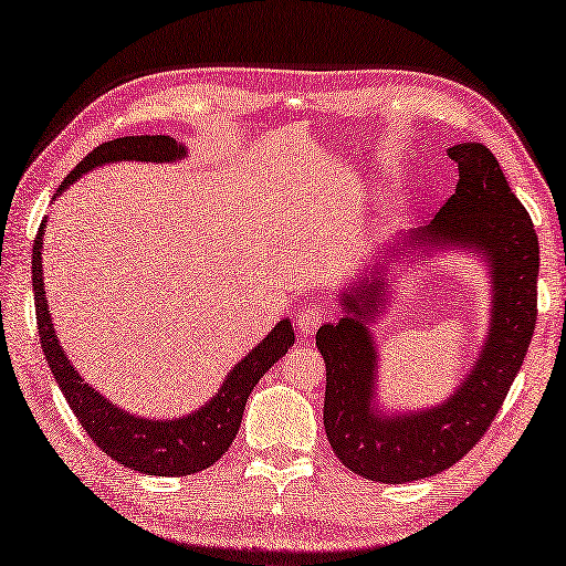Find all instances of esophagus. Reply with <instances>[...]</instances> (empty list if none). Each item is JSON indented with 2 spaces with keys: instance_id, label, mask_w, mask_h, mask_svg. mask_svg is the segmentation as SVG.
<instances>
[{
  "instance_id": "obj_1",
  "label": "esophagus",
  "mask_w": 566,
  "mask_h": 566,
  "mask_svg": "<svg viewBox=\"0 0 566 566\" xmlns=\"http://www.w3.org/2000/svg\"><path fill=\"white\" fill-rule=\"evenodd\" d=\"M326 308H321V306H306V308H302L298 311V318H296V326H298V331L302 333H314V331H318L321 328V323L326 321Z\"/></svg>"
}]
</instances>
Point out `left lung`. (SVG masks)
<instances>
[{"label": "left lung", "instance_id": "8db88e82", "mask_svg": "<svg viewBox=\"0 0 566 566\" xmlns=\"http://www.w3.org/2000/svg\"><path fill=\"white\" fill-rule=\"evenodd\" d=\"M448 155L460 170L454 195L444 199L428 228L413 231L408 240H442L486 252L496 286L494 321L472 375L432 411L384 418L371 413L377 355L365 326V314L381 306L379 284H359L347 292L345 316L316 333L326 359L323 426L328 442L350 472L369 482H418L460 462L484 438L506 401L535 333L539 245L531 213L482 143H460Z\"/></svg>", "mask_w": 566, "mask_h": 566}]
</instances>
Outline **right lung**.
<instances>
[{
  "label": "right lung",
  "mask_w": 566,
  "mask_h": 566,
  "mask_svg": "<svg viewBox=\"0 0 566 566\" xmlns=\"http://www.w3.org/2000/svg\"><path fill=\"white\" fill-rule=\"evenodd\" d=\"M185 148L167 136H126L94 148L84 155L82 163L72 170L57 191L67 189L82 172L92 167L114 163V160H140V163H170ZM43 226L33 240L31 258V282L35 302V323H39V338L43 355L48 359L57 387L63 389L65 399L77 416L84 432L99 444V448L118 464L136 469L140 474L153 476H185L201 472V469L219 462L223 452L231 448L238 436L243 408L252 387L264 377L276 359H280L294 345V331L290 321H280L274 331L264 338L245 359H240L235 369L223 381L221 391L213 399L179 420H146L128 416L94 391L90 384L72 369L70 359L60 350L51 316H48L43 270H41V248H43Z\"/></svg>",
  "instance_id": "1"
}]
</instances>
